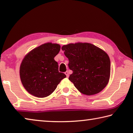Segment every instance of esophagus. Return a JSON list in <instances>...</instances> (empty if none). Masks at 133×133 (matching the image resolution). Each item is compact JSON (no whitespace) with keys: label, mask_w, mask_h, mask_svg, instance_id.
Here are the masks:
<instances>
[{"label":"esophagus","mask_w":133,"mask_h":133,"mask_svg":"<svg viewBox=\"0 0 133 133\" xmlns=\"http://www.w3.org/2000/svg\"><path fill=\"white\" fill-rule=\"evenodd\" d=\"M65 75H66L67 77H69V72H68V71H66V72H65Z\"/></svg>","instance_id":"esophagus-1"}]
</instances>
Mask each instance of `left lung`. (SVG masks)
<instances>
[{"label":"left lung","instance_id":"obj_1","mask_svg":"<svg viewBox=\"0 0 133 133\" xmlns=\"http://www.w3.org/2000/svg\"><path fill=\"white\" fill-rule=\"evenodd\" d=\"M73 71L69 79L85 95L98 93L108 84L110 76V60L102 49L88 43L64 45L62 48Z\"/></svg>","mask_w":133,"mask_h":133}]
</instances>
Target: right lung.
<instances>
[{"label":"right lung","instance_id":"1","mask_svg":"<svg viewBox=\"0 0 133 133\" xmlns=\"http://www.w3.org/2000/svg\"><path fill=\"white\" fill-rule=\"evenodd\" d=\"M60 50L59 44L48 43L33 49L24 57L20 67V77L29 93L37 97H46L66 77L58 71V63L54 59Z\"/></svg>","mask_w":133,"mask_h":133}]
</instances>
